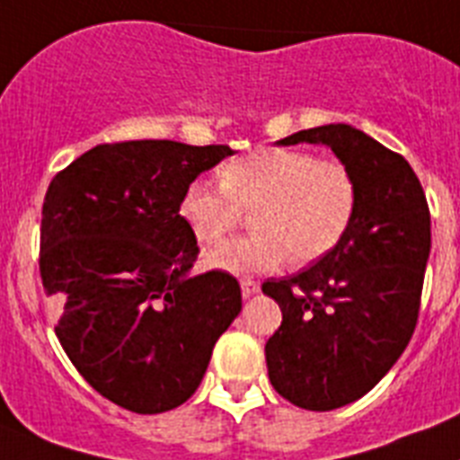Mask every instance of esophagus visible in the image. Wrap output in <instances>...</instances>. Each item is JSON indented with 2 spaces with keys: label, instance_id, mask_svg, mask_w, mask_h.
Segmentation results:
<instances>
[{
  "label": "esophagus",
  "instance_id": "34e87169",
  "mask_svg": "<svg viewBox=\"0 0 460 460\" xmlns=\"http://www.w3.org/2000/svg\"><path fill=\"white\" fill-rule=\"evenodd\" d=\"M241 292H243V296L257 295V292H260V283H257V280H252V278H243Z\"/></svg>",
  "mask_w": 460,
  "mask_h": 460
}]
</instances>
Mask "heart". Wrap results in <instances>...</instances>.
Wrapping results in <instances>:
<instances>
[{
    "mask_svg": "<svg viewBox=\"0 0 460 460\" xmlns=\"http://www.w3.org/2000/svg\"><path fill=\"white\" fill-rule=\"evenodd\" d=\"M355 172L337 158L306 149H257L222 168V184L194 180L184 189L180 212L203 245L234 234L245 212L254 236L238 238L210 254L217 269L257 276L295 264H314L346 238L358 212Z\"/></svg>",
    "mask_w": 460,
    "mask_h": 460,
    "instance_id": "heart-1",
    "label": "heart"
}]
</instances>
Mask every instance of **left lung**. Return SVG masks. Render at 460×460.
I'll return each mask as SVG.
<instances>
[{
  "label": "left lung",
  "instance_id": "1",
  "mask_svg": "<svg viewBox=\"0 0 460 460\" xmlns=\"http://www.w3.org/2000/svg\"><path fill=\"white\" fill-rule=\"evenodd\" d=\"M299 142L330 146L355 172L360 199L330 254L261 285L283 311L266 341V367L278 395L330 411L372 391L407 349L430 254V210L411 165L362 130L330 123L278 145Z\"/></svg>",
  "mask_w": 460,
  "mask_h": 460
}]
</instances>
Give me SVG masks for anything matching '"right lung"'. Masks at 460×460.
Masks as SVG:
<instances>
[{
  "mask_svg": "<svg viewBox=\"0 0 460 460\" xmlns=\"http://www.w3.org/2000/svg\"><path fill=\"white\" fill-rule=\"evenodd\" d=\"M231 154L172 140L98 145L46 191L40 273L56 337L100 395L135 414L187 402L241 314L231 273L189 278L199 245L180 215L184 189Z\"/></svg>",
  "mask_w": 460,
  "mask_h": 460,
  "instance_id": "obj_1",
  "label": "right lung"
}]
</instances>
